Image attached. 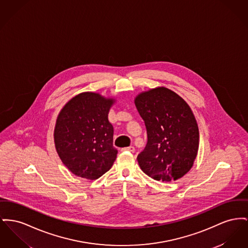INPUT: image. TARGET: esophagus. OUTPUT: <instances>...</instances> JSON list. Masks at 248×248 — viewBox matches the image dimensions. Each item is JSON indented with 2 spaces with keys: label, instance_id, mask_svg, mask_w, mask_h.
Returning <instances> with one entry per match:
<instances>
[{
  "label": "esophagus",
  "instance_id": "1",
  "mask_svg": "<svg viewBox=\"0 0 248 248\" xmlns=\"http://www.w3.org/2000/svg\"><path fill=\"white\" fill-rule=\"evenodd\" d=\"M122 151H123V152H124V151H128V152H132V153H133V152L135 151V148H134L133 146H129V147H126V148H123V149H122Z\"/></svg>",
  "mask_w": 248,
  "mask_h": 248
}]
</instances>
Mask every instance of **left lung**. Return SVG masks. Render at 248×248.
<instances>
[{"label":"left lung","mask_w":248,"mask_h":248,"mask_svg":"<svg viewBox=\"0 0 248 248\" xmlns=\"http://www.w3.org/2000/svg\"><path fill=\"white\" fill-rule=\"evenodd\" d=\"M135 105L145 123L148 141L137 159L156 181H176L197 157L200 133L188 104L173 91L155 88L140 93Z\"/></svg>","instance_id":"obj_1"}]
</instances>
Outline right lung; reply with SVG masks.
Here are the masks:
<instances>
[{
  "label": "right lung",
  "mask_w": 248,
  "mask_h": 248,
  "mask_svg": "<svg viewBox=\"0 0 248 248\" xmlns=\"http://www.w3.org/2000/svg\"><path fill=\"white\" fill-rule=\"evenodd\" d=\"M114 99L86 92L76 95L59 113L54 142L64 166L78 177L95 180L116 159L113 126L108 115Z\"/></svg>",
  "instance_id": "1"
}]
</instances>
